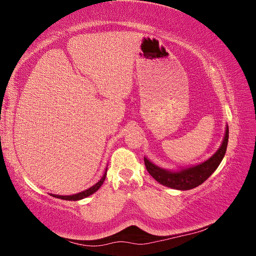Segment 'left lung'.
<instances>
[{"label": "left lung", "mask_w": 256, "mask_h": 256, "mask_svg": "<svg viewBox=\"0 0 256 256\" xmlns=\"http://www.w3.org/2000/svg\"><path fill=\"white\" fill-rule=\"evenodd\" d=\"M228 142V126L226 127V134L223 136L221 146L210 158L206 161L200 162L198 164L190 166L180 170H166L158 166L152 162L148 158L144 157L145 166L148 173L159 184L166 187L176 190H190L202 184L207 178L210 176L216 168L219 166L221 161L226 154Z\"/></svg>", "instance_id": "obj_1"}]
</instances>
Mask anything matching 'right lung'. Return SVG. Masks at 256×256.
Listing matches in <instances>:
<instances>
[{
	"instance_id": "right-lung-1",
	"label": "right lung",
	"mask_w": 256,
	"mask_h": 256,
	"mask_svg": "<svg viewBox=\"0 0 256 256\" xmlns=\"http://www.w3.org/2000/svg\"><path fill=\"white\" fill-rule=\"evenodd\" d=\"M106 170L108 168H106L104 174L102 175V178H100V180L98 182H96L94 186H92L90 188L86 189V190H84V191L79 192V193H76V194H72V196H58V194H50V196H52L53 198H58L66 200H79L88 198L90 194H92V193H95L100 187H102V184H104L106 177Z\"/></svg>"
}]
</instances>
